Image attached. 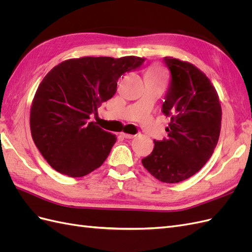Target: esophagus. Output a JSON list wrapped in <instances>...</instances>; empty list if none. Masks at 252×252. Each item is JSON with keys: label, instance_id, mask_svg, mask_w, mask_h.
Segmentation results:
<instances>
[{"label": "esophagus", "instance_id": "obj_1", "mask_svg": "<svg viewBox=\"0 0 252 252\" xmlns=\"http://www.w3.org/2000/svg\"><path fill=\"white\" fill-rule=\"evenodd\" d=\"M121 135L123 136V138H125V139H133L134 138V134H130V133H124V132H122L121 133Z\"/></svg>", "mask_w": 252, "mask_h": 252}]
</instances>
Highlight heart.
<instances>
[{
    "mask_svg": "<svg viewBox=\"0 0 252 252\" xmlns=\"http://www.w3.org/2000/svg\"><path fill=\"white\" fill-rule=\"evenodd\" d=\"M158 71L156 69V68H150V69L147 71L146 73V78H150V79H158Z\"/></svg>",
    "mask_w": 252,
    "mask_h": 252,
    "instance_id": "obj_1",
    "label": "heart"
}]
</instances>
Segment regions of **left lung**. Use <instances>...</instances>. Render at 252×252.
<instances>
[{"instance_id":"8db88e82","label":"left lung","mask_w":252,"mask_h":252,"mask_svg":"<svg viewBox=\"0 0 252 252\" xmlns=\"http://www.w3.org/2000/svg\"><path fill=\"white\" fill-rule=\"evenodd\" d=\"M170 82L162 111L170 118L168 139L154 141L155 148L142 159L150 174L164 183L189 179L207 163L220 131L222 108L216 88L199 68L164 58Z\"/></svg>"}]
</instances>
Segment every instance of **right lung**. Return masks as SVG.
Returning a JSON list of instances; mask_svg holds the SVG:
<instances>
[{"instance_id":"obj_1","label":"right lung","mask_w":252,"mask_h":252,"mask_svg":"<svg viewBox=\"0 0 252 252\" xmlns=\"http://www.w3.org/2000/svg\"><path fill=\"white\" fill-rule=\"evenodd\" d=\"M144 61L133 56L84 57L64 61L46 74L30 109V130L53 169L80 178L105 162L116 134L88 122L89 117L117 93L121 75L138 69Z\"/></svg>"}]
</instances>
